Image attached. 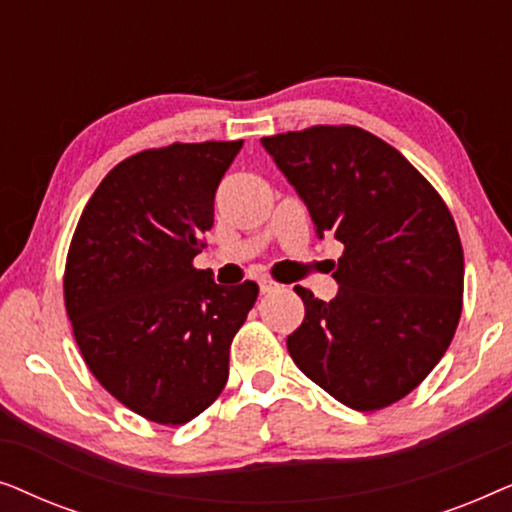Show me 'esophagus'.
<instances>
[{
  "instance_id": "esophagus-1",
  "label": "esophagus",
  "mask_w": 512,
  "mask_h": 512,
  "mask_svg": "<svg viewBox=\"0 0 512 512\" xmlns=\"http://www.w3.org/2000/svg\"><path fill=\"white\" fill-rule=\"evenodd\" d=\"M258 289H261V293H272L277 291L279 286L275 282H270V279H261V282H258Z\"/></svg>"
}]
</instances>
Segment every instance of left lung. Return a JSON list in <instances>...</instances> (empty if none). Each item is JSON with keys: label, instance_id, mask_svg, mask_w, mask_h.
I'll list each match as a JSON object with an SVG mask.
<instances>
[{"label": "left lung", "instance_id": "1", "mask_svg": "<svg viewBox=\"0 0 512 512\" xmlns=\"http://www.w3.org/2000/svg\"><path fill=\"white\" fill-rule=\"evenodd\" d=\"M342 256L333 300L296 286L305 319L291 359L347 408L401 401L436 368L464 305V249L440 193L394 146L356 125L263 137Z\"/></svg>", "mask_w": 512, "mask_h": 512}]
</instances>
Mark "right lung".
I'll return each mask as SVG.
<instances>
[{
    "label": "right lung",
    "instance_id": "1",
    "mask_svg": "<svg viewBox=\"0 0 512 512\" xmlns=\"http://www.w3.org/2000/svg\"><path fill=\"white\" fill-rule=\"evenodd\" d=\"M235 142H174L125 158L90 195L65 263V307L95 380L156 424L191 422L228 382L230 342L258 286L193 268Z\"/></svg>",
    "mask_w": 512,
    "mask_h": 512
}]
</instances>
